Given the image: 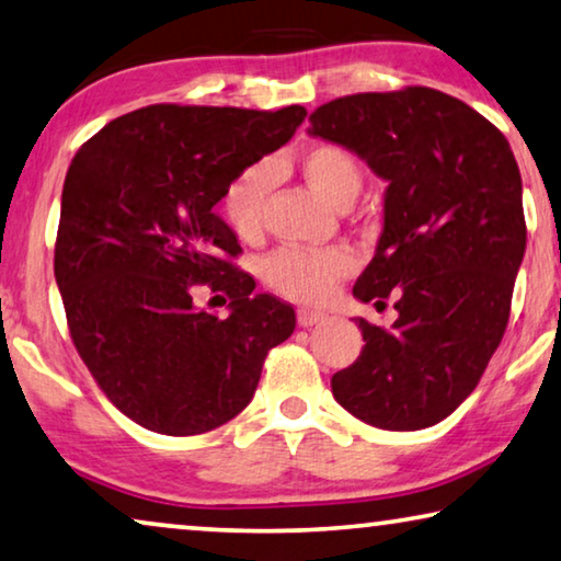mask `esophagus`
Masks as SVG:
<instances>
[{
    "label": "esophagus",
    "instance_id": "esophagus-1",
    "mask_svg": "<svg viewBox=\"0 0 561 561\" xmlns=\"http://www.w3.org/2000/svg\"><path fill=\"white\" fill-rule=\"evenodd\" d=\"M297 322L302 324V328H314V324L328 322V314L317 312V309H299V312H297Z\"/></svg>",
    "mask_w": 561,
    "mask_h": 561
}]
</instances>
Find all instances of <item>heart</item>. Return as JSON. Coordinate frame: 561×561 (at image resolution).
<instances>
[{
  "instance_id": "obj_1",
  "label": "heart",
  "mask_w": 561,
  "mask_h": 561,
  "mask_svg": "<svg viewBox=\"0 0 561 561\" xmlns=\"http://www.w3.org/2000/svg\"><path fill=\"white\" fill-rule=\"evenodd\" d=\"M297 169L309 188L334 208H345L360 194L363 175L357 161L340 146H312L297 158ZM274 173L259 163L241 171L224 194V216L241 239H254L262 231L264 201L270 196ZM353 272V256L340 249L302 252L282 249L264 264V282L277 295L299 305H320L334 287Z\"/></svg>"
}]
</instances>
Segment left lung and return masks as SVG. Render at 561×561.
Returning a JSON list of instances; mask_svg holds the SVG:
<instances>
[{
    "label": "left lung",
    "instance_id": "left-lung-1",
    "mask_svg": "<svg viewBox=\"0 0 561 561\" xmlns=\"http://www.w3.org/2000/svg\"><path fill=\"white\" fill-rule=\"evenodd\" d=\"M309 123L388 181L353 295L392 297L398 320L357 317L365 347L332 396L375 428H428L471 396L504 337L526 249L519 165L496 125L433 88L337 98Z\"/></svg>",
    "mask_w": 561,
    "mask_h": 561
}]
</instances>
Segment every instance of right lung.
<instances>
[{
    "instance_id": "add662e5",
    "label": "right lung",
    "mask_w": 561,
    "mask_h": 561,
    "mask_svg": "<svg viewBox=\"0 0 561 561\" xmlns=\"http://www.w3.org/2000/svg\"><path fill=\"white\" fill-rule=\"evenodd\" d=\"M305 115L148 105L75 153L55 244L67 328L100 390L144 428L196 436L231 421L295 332V309L252 295L231 264L241 247L214 206ZM196 283L230 297L227 318L195 307Z\"/></svg>"
}]
</instances>
